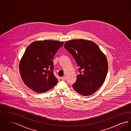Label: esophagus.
I'll return each mask as SVG.
<instances>
[{"label":"esophagus","mask_w":131,"mask_h":131,"mask_svg":"<svg viewBox=\"0 0 131 131\" xmlns=\"http://www.w3.org/2000/svg\"><path fill=\"white\" fill-rule=\"evenodd\" d=\"M61 79L63 80V81H65V80H66V77H61Z\"/></svg>","instance_id":"obj_1"}]
</instances>
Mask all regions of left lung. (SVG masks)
Here are the masks:
<instances>
[{
  "label": "left lung",
  "mask_w": 131,
  "mask_h": 131,
  "mask_svg": "<svg viewBox=\"0 0 131 131\" xmlns=\"http://www.w3.org/2000/svg\"><path fill=\"white\" fill-rule=\"evenodd\" d=\"M64 47L75 58L80 74L72 87L75 92L86 96L94 93L105 81L108 63L105 54L94 42L84 39L72 40Z\"/></svg>",
  "instance_id": "left-lung-1"
}]
</instances>
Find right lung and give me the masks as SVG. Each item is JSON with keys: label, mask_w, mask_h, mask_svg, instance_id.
<instances>
[{"label": "right lung", "mask_w": 131, "mask_h": 131, "mask_svg": "<svg viewBox=\"0 0 131 131\" xmlns=\"http://www.w3.org/2000/svg\"><path fill=\"white\" fill-rule=\"evenodd\" d=\"M63 42L54 40L35 41L29 45L19 64L21 78L25 85L42 93L58 82L53 73L52 59Z\"/></svg>", "instance_id": "obj_1"}]
</instances>
